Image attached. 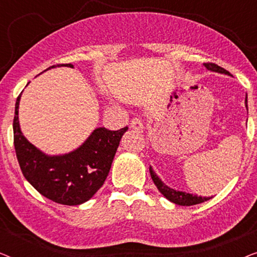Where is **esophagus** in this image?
Returning <instances> with one entry per match:
<instances>
[{"label": "esophagus", "instance_id": "1", "mask_svg": "<svg viewBox=\"0 0 257 257\" xmlns=\"http://www.w3.org/2000/svg\"><path fill=\"white\" fill-rule=\"evenodd\" d=\"M131 127L133 130H136V131H142L144 128V121L142 118L139 117H135L131 120Z\"/></svg>", "mask_w": 257, "mask_h": 257}]
</instances>
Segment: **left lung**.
<instances>
[{"label": "left lung", "instance_id": "1", "mask_svg": "<svg viewBox=\"0 0 257 257\" xmlns=\"http://www.w3.org/2000/svg\"><path fill=\"white\" fill-rule=\"evenodd\" d=\"M205 66L210 71H215L219 73H224V75H230L229 72L227 71L226 69L221 68V66L216 65L215 63H203ZM245 106H247V97H245ZM248 108V106H247ZM150 173H151V178L154 182V185L157 186L158 189H159L161 194H163L165 198L170 200L171 202L175 203V205H180V206H193V205H198V203L205 202L207 200H209L210 198H202V196H198V195H193L189 194V193H185V192H179L175 191V189L168 187L164 184L163 181L158 178V175L154 173V171L152 170V167H150Z\"/></svg>", "mask_w": 257, "mask_h": 257}]
</instances>
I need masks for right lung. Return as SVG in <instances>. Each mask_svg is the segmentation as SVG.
I'll use <instances>...</instances> for the list:
<instances>
[{"label": "right lung", "instance_id": "right-lung-1", "mask_svg": "<svg viewBox=\"0 0 257 257\" xmlns=\"http://www.w3.org/2000/svg\"><path fill=\"white\" fill-rule=\"evenodd\" d=\"M61 65L73 68L72 64L50 68ZM20 99L21 94L17 97L13 122L14 146L24 178L38 193L61 205L76 206L90 200L103 186L127 126L118 131L98 127L79 149L64 156L49 157L21 132Z\"/></svg>", "mask_w": 257, "mask_h": 257}]
</instances>
